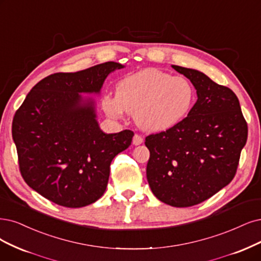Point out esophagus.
Instances as JSON below:
<instances>
[{"label":"esophagus","mask_w":261,"mask_h":261,"mask_svg":"<svg viewBox=\"0 0 261 261\" xmlns=\"http://www.w3.org/2000/svg\"><path fill=\"white\" fill-rule=\"evenodd\" d=\"M133 145H140V144L143 143V138L141 136H139V134H136V136L133 137Z\"/></svg>","instance_id":"1"}]
</instances>
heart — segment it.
<instances>
[{
    "instance_id": "1",
    "label": "heart",
    "mask_w": 261,
    "mask_h": 261,
    "mask_svg": "<svg viewBox=\"0 0 261 261\" xmlns=\"http://www.w3.org/2000/svg\"><path fill=\"white\" fill-rule=\"evenodd\" d=\"M195 100V87L186 77L145 69L120 80L116 95H103L101 106L113 119H121L127 112L143 130L162 132L184 120Z\"/></svg>"
}]
</instances>
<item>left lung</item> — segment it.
Masks as SVG:
<instances>
[{
    "label": "left lung",
    "instance_id": "8db88e82",
    "mask_svg": "<svg viewBox=\"0 0 261 261\" xmlns=\"http://www.w3.org/2000/svg\"><path fill=\"white\" fill-rule=\"evenodd\" d=\"M195 86L198 100L175 127L145 139L146 176L152 194L175 207L214 196L233 179L247 123L238 96L197 70L172 65Z\"/></svg>",
    "mask_w": 261,
    "mask_h": 261
}]
</instances>
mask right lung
Masks as SVG:
<instances>
[{
  "mask_svg": "<svg viewBox=\"0 0 261 261\" xmlns=\"http://www.w3.org/2000/svg\"><path fill=\"white\" fill-rule=\"evenodd\" d=\"M122 67L110 61L47 76L14 116L12 133L21 175L33 190L58 205L83 207L100 199L112 160L131 145V130L104 133L93 100L80 94L99 93L108 75Z\"/></svg>",
  "mask_w": 261,
  "mask_h": 261,
  "instance_id": "right-lung-1",
  "label": "right lung"
}]
</instances>
